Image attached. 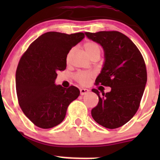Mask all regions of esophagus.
Returning <instances> with one entry per match:
<instances>
[{
	"label": "esophagus",
	"instance_id": "obj_1",
	"mask_svg": "<svg viewBox=\"0 0 160 160\" xmlns=\"http://www.w3.org/2000/svg\"><path fill=\"white\" fill-rule=\"evenodd\" d=\"M80 95H84L87 94V93L89 92V89H84V88H82V89H80Z\"/></svg>",
	"mask_w": 160,
	"mask_h": 160
}]
</instances>
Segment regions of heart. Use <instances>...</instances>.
<instances>
[{"label": "heart", "instance_id": "1", "mask_svg": "<svg viewBox=\"0 0 160 160\" xmlns=\"http://www.w3.org/2000/svg\"><path fill=\"white\" fill-rule=\"evenodd\" d=\"M84 49H85L86 53L90 58L93 57L95 55H100L101 47L98 43L93 41H87L84 43ZM74 49H72L68 54L67 61H69L70 56H71L72 52H74ZM93 74L89 72H85V71H79L74 75L75 80L81 85H86L89 82L90 79L92 78Z\"/></svg>", "mask_w": 160, "mask_h": 160}]
</instances>
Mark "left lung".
Returning a JSON list of instances; mask_svg holds the SVG:
<instances>
[{
	"label": "left lung",
	"mask_w": 160,
	"mask_h": 160,
	"mask_svg": "<svg viewBox=\"0 0 160 160\" xmlns=\"http://www.w3.org/2000/svg\"><path fill=\"white\" fill-rule=\"evenodd\" d=\"M85 34L104 51L105 61L95 85L111 88V92H102V95L98 89H92L99 99L92 110V117L104 127L119 128L132 118L140 106L148 78L144 58L135 43L121 32Z\"/></svg>",
	"instance_id": "obj_1"
}]
</instances>
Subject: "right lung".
Segmentation results:
<instances>
[{"label":"right lung","mask_w":160,"mask_h":160,"mask_svg":"<svg viewBox=\"0 0 160 160\" xmlns=\"http://www.w3.org/2000/svg\"><path fill=\"white\" fill-rule=\"evenodd\" d=\"M85 38L82 32H49L31 43L18 64L16 88L22 111L35 126L50 128L65 119L68 105L80 95L78 88L55 84L57 72L65 70L67 55Z\"/></svg>","instance_id":"right-lung-1"}]
</instances>
